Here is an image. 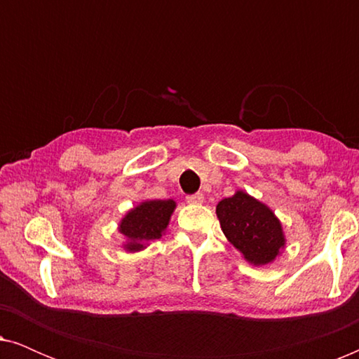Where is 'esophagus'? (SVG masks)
<instances>
[{
  "instance_id": "obj_1",
  "label": "esophagus",
  "mask_w": 359,
  "mask_h": 359,
  "mask_svg": "<svg viewBox=\"0 0 359 359\" xmlns=\"http://www.w3.org/2000/svg\"><path fill=\"white\" fill-rule=\"evenodd\" d=\"M186 201H188L189 204H201V203H204V194L203 193L189 194V196H186Z\"/></svg>"
}]
</instances>
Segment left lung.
I'll use <instances>...</instances> for the list:
<instances>
[{
  "label": "left lung",
  "instance_id": "obj_1",
  "mask_svg": "<svg viewBox=\"0 0 359 359\" xmlns=\"http://www.w3.org/2000/svg\"><path fill=\"white\" fill-rule=\"evenodd\" d=\"M229 242L253 264H268L284 248V233L273 210L243 191L220 201L215 208Z\"/></svg>",
  "mask_w": 359,
  "mask_h": 359
}]
</instances>
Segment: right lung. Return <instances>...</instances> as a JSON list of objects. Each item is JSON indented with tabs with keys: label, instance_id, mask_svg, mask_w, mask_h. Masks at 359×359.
Here are the masks:
<instances>
[{
	"label": "right lung",
	"instance_id": "1",
	"mask_svg": "<svg viewBox=\"0 0 359 359\" xmlns=\"http://www.w3.org/2000/svg\"><path fill=\"white\" fill-rule=\"evenodd\" d=\"M175 208L176 203L173 199H155L145 201L129 210L119 225V232L127 240L124 245L127 252H139L145 248V245L160 238Z\"/></svg>",
	"mask_w": 359,
	"mask_h": 359
}]
</instances>
